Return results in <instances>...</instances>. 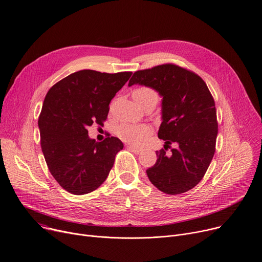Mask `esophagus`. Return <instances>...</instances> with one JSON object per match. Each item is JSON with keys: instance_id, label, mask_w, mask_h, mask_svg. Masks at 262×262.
Instances as JSON below:
<instances>
[{"instance_id": "obj_1", "label": "esophagus", "mask_w": 262, "mask_h": 262, "mask_svg": "<svg viewBox=\"0 0 262 262\" xmlns=\"http://www.w3.org/2000/svg\"><path fill=\"white\" fill-rule=\"evenodd\" d=\"M126 147H127V149H129L132 152H134V153H136V154H139V153L142 152V150H141L140 148H138V147H136V146H134V145H127Z\"/></svg>"}]
</instances>
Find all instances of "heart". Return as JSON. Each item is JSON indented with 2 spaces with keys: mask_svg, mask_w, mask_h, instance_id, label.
<instances>
[{
  "mask_svg": "<svg viewBox=\"0 0 262 262\" xmlns=\"http://www.w3.org/2000/svg\"><path fill=\"white\" fill-rule=\"evenodd\" d=\"M133 98L139 106L144 105L148 102L157 103L158 101L157 93L148 86H141L136 89L133 92ZM151 127L146 124L124 123L117 128L118 137L121 140L134 145H142L151 135Z\"/></svg>",
  "mask_w": 262,
  "mask_h": 262,
  "instance_id": "b5f03b06",
  "label": "heart"
}]
</instances>
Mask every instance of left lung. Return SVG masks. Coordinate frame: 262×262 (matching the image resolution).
I'll return each instance as SVG.
<instances>
[{"label":"left lung","mask_w":262,"mask_h":262,"mask_svg":"<svg viewBox=\"0 0 262 262\" xmlns=\"http://www.w3.org/2000/svg\"><path fill=\"white\" fill-rule=\"evenodd\" d=\"M156 91L161 100L158 138L164 149L146 172L150 182L166 194L184 193L196 186L215 153L218 123L214 99L205 81L195 73L172 63L137 71L129 80ZM178 147L167 156L166 147Z\"/></svg>","instance_id":"left-lung-1"}]
</instances>
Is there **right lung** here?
<instances>
[{
	"instance_id": "obj_1",
	"label": "right lung",
	"mask_w": 262,
	"mask_h": 262,
	"mask_svg": "<svg viewBox=\"0 0 262 262\" xmlns=\"http://www.w3.org/2000/svg\"><path fill=\"white\" fill-rule=\"evenodd\" d=\"M132 74L82 70L47 93L38 121L42 152L51 175L68 192L90 193L107 179L123 144L116 137L97 142L87 127L103 124L111 100Z\"/></svg>"
}]
</instances>
